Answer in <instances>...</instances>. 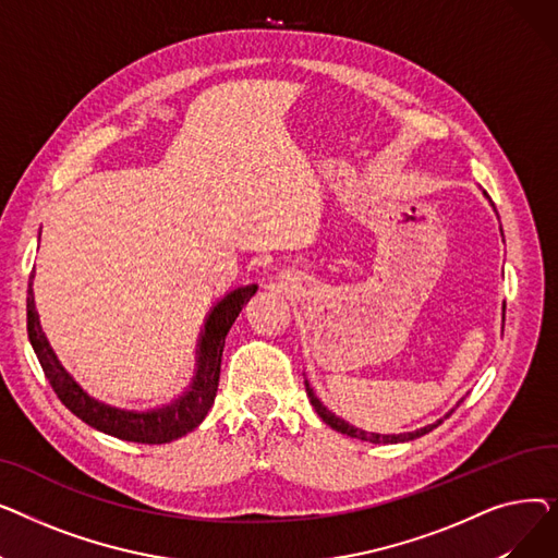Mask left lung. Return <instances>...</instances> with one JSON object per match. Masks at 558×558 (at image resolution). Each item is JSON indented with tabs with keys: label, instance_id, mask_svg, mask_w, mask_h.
<instances>
[{
	"label": "left lung",
	"instance_id": "obj_1",
	"mask_svg": "<svg viewBox=\"0 0 558 558\" xmlns=\"http://www.w3.org/2000/svg\"><path fill=\"white\" fill-rule=\"evenodd\" d=\"M484 196L490 201V196L484 192ZM493 205V203H490ZM495 208V205H493ZM497 213V210H495ZM502 230V228H500ZM305 391H307V398H310V402H312V407L316 409V414L324 418V423H328L332 429H337V432H341V434H345V436H350V438H360V441H368V444H404V441H414V438H418V436H423V434H427V432H432L434 427H438L441 425V421H436V423H432V425H425V427H421V429H416V432H407V434H375V432H366V429H360V427H355V425H350V423H345L343 418H339V416H335L330 409L320 402L318 398H316V393H314V389L310 387V383L305 379ZM463 402V398L459 400V404ZM457 404V407H459ZM452 414V412H450ZM448 414V416H450Z\"/></svg>",
	"mask_w": 558,
	"mask_h": 558
}]
</instances>
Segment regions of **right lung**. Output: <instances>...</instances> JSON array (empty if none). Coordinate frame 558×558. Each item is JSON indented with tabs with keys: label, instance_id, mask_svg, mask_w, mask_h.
<instances>
[{
	"label": "right lung",
	"instance_id": "obj_1",
	"mask_svg": "<svg viewBox=\"0 0 558 558\" xmlns=\"http://www.w3.org/2000/svg\"><path fill=\"white\" fill-rule=\"evenodd\" d=\"M255 291L257 284L238 287L210 310L196 345V371L190 389L169 404L149 409V412H131V409L110 407L87 396L76 385V379L58 362L40 328V316L34 301V274L28 278L26 289V330L51 389L74 416L104 434L122 438V441L160 446L185 436L208 416L219 387L226 335Z\"/></svg>",
	"mask_w": 558,
	"mask_h": 558
}]
</instances>
